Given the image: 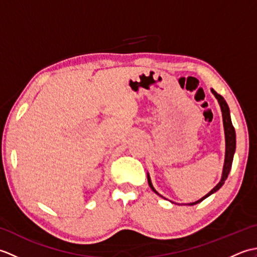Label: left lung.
<instances>
[{"instance_id": "1", "label": "left lung", "mask_w": 257, "mask_h": 257, "mask_svg": "<svg viewBox=\"0 0 257 257\" xmlns=\"http://www.w3.org/2000/svg\"><path fill=\"white\" fill-rule=\"evenodd\" d=\"M212 94L215 96V98L217 99L220 103V107H221V110H222V117H223V125H224V134H225V159H224V166H223V172H222V178L220 180V182L217 183L214 188H213L209 193L205 194L203 198H201L200 200L192 202V203H189V205H194L196 203H199V202L203 201L204 199H206L207 196H210L211 194H213L214 192H216L217 190H219L223 184H224L225 180L227 179L228 173L231 171V168H232V162H233V157H234V152H235V148H236V137H235V129H234L233 124H232V120H231V116H230V109H228V106L226 101L224 100V98H223L221 95L217 94L215 90L211 89ZM147 176H148V183H149V187L152 189V191H155V192L160 195L161 198L163 196L161 194H159L156 191V189L154 188V185L151 183V180L149 177V173H147Z\"/></svg>"}]
</instances>
